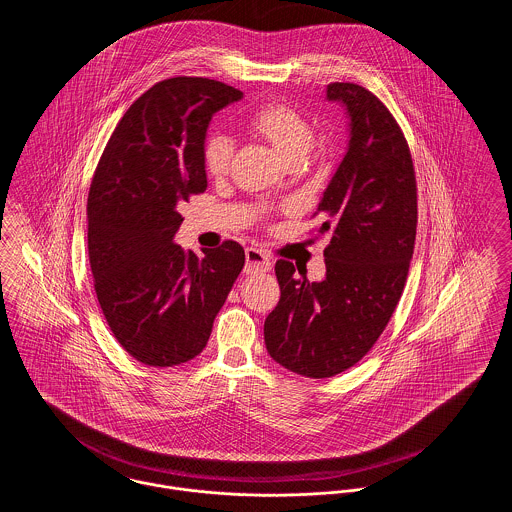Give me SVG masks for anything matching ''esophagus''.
<instances>
[{
  "label": "esophagus",
  "instance_id": "34e87169",
  "mask_svg": "<svg viewBox=\"0 0 512 512\" xmlns=\"http://www.w3.org/2000/svg\"><path fill=\"white\" fill-rule=\"evenodd\" d=\"M245 273L255 275V273H269L271 271V259L257 247H247L245 249Z\"/></svg>",
  "mask_w": 512,
  "mask_h": 512
}]
</instances>
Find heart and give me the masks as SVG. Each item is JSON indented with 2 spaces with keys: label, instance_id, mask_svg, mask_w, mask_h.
<instances>
[{
  "label": "heart",
  "instance_id": "b5f03b06",
  "mask_svg": "<svg viewBox=\"0 0 512 512\" xmlns=\"http://www.w3.org/2000/svg\"><path fill=\"white\" fill-rule=\"evenodd\" d=\"M249 128L265 138L286 161H300L314 144V128L296 109L269 103L249 118ZM234 156V142L222 132H212L202 146V163L210 175H224Z\"/></svg>",
  "mask_w": 512,
  "mask_h": 512
}]
</instances>
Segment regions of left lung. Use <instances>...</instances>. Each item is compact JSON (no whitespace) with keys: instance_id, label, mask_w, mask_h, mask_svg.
Returning <instances> with one entry per match:
<instances>
[{"instance_id":"1","label":"left lung","mask_w":512,"mask_h":512,"mask_svg":"<svg viewBox=\"0 0 512 512\" xmlns=\"http://www.w3.org/2000/svg\"><path fill=\"white\" fill-rule=\"evenodd\" d=\"M347 107L351 140L315 214L331 230L325 278L308 282L276 261L280 300L265 345L280 366L331 378L354 366L386 329L401 298L417 234V181L407 140L388 107L356 83H329Z\"/></svg>"}]
</instances>
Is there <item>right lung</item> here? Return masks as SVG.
I'll use <instances>...</instances> for the list:
<instances>
[{
  "label": "right lung",
  "mask_w": 512,
  "mask_h": 512,
  "mask_svg": "<svg viewBox=\"0 0 512 512\" xmlns=\"http://www.w3.org/2000/svg\"><path fill=\"white\" fill-rule=\"evenodd\" d=\"M241 97L214 79H163L130 105L97 163L87 197L93 286L118 343L142 364L202 353L245 265L232 239L202 259L173 241L177 204L206 191L208 122Z\"/></svg>",
  "instance_id": "right-lung-1"
}]
</instances>
